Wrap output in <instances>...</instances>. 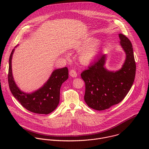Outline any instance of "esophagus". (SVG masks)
Wrapping results in <instances>:
<instances>
[{
	"mask_svg": "<svg viewBox=\"0 0 149 149\" xmlns=\"http://www.w3.org/2000/svg\"><path fill=\"white\" fill-rule=\"evenodd\" d=\"M70 75L73 78L76 77L77 76V74L76 72V71L74 70H71L70 71Z\"/></svg>",
	"mask_w": 149,
	"mask_h": 149,
	"instance_id": "34e87169",
	"label": "esophagus"
}]
</instances>
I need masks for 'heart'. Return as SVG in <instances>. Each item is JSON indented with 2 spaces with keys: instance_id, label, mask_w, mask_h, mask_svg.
Listing matches in <instances>:
<instances>
[{
  "instance_id": "obj_1",
  "label": "heart",
  "mask_w": 149,
  "mask_h": 149,
  "mask_svg": "<svg viewBox=\"0 0 149 149\" xmlns=\"http://www.w3.org/2000/svg\"><path fill=\"white\" fill-rule=\"evenodd\" d=\"M81 50L79 54V60L83 64H88L92 62L100 50V44L98 42H95L94 39H90L82 41L76 47V49Z\"/></svg>"
}]
</instances>
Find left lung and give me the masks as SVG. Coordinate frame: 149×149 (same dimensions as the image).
<instances>
[{
	"label": "left lung",
	"mask_w": 149,
	"mask_h": 149,
	"mask_svg": "<svg viewBox=\"0 0 149 149\" xmlns=\"http://www.w3.org/2000/svg\"><path fill=\"white\" fill-rule=\"evenodd\" d=\"M118 36L125 54L121 68L116 71L108 70L105 67L107 55L101 53L94 64L81 74L86 84L84 100L89 107L96 110L108 109L120 102L134 81L136 65L132 44L125 35L120 33Z\"/></svg>",
	"instance_id": "obj_1"
}]
</instances>
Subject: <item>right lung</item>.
<instances>
[{
	"label": "right lung",
	"mask_w": 149,
	"mask_h": 149,
	"mask_svg": "<svg viewBox=\"0 0 149 149\" xmlns=\"http://www.w3.org/2000/svg\"><path fill=\"white\" fill-rule=\"evenodd\" d=\"M17 47V45L15 48ZM15 48L12 50L9 60L8 82L12 95L29 111L40 114L51 113L55 110L59 104L61 85L68 78L67 67L55 70L44 86L38 90L31 93H24L17 86L13 77L12 59Z\"/></svg>",
	"instance_id": "add662e5"
}]
</instances>
